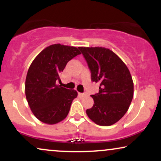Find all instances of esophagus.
Masks as SVG:
<instances>
[{
	"mask_svg": "<svg viewBox=\"0 0 161 161\" xmlns=\"http://www.w3.org/2000/svg\"><path fill=\"white\" fill-rule=\"evenodd\" d=\"M79 95L81 96V97H84V96L86 95V93H79Z\"/></svg>",
	"mask_w": 161,
	"mask_h": 161,
	"instance_id": "obj_1",
	"label": "esophagus"
}]
</instances>
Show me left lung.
<instances>
[{"mask_svg":"<svg viewBox=\"0 0 161 161\" xmlns=\"http://www.w3.org/2000/svg\"><path fill=\"white\" fill-rule=\"evenodd\" d=\"M91 72L92 82L100 84L99 92L92 97L93 107L88 117L99 125H111L125 115L133 97L130 72L115 53L104 47H79Z\"/></svg>","mask_w":161,"mask_h":161,"instance_id":"1","label":"left lung"}]
</instances>
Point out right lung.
Returning <instances> with one entry per match:
<instances>
[{
    "label": "right lung",
    "mask_w": 161,
    "mask_h": 161,
    "mask_svg": "<svg viewBox=\"0 0 161 161\" xmlns=\"http://www.w3.org/2000/svg\"><path fill=\"white\" fill-rule=\"evenodd\" d=\"M81 54L75 47L60 44L50 45L33 60L28 70L25 92L33 114L47 124H55L66 117L75 90L57 85L60 75L70 60Z\"/></svg>",
    "instance_id": "right-lung-1"
}]
</instances>
